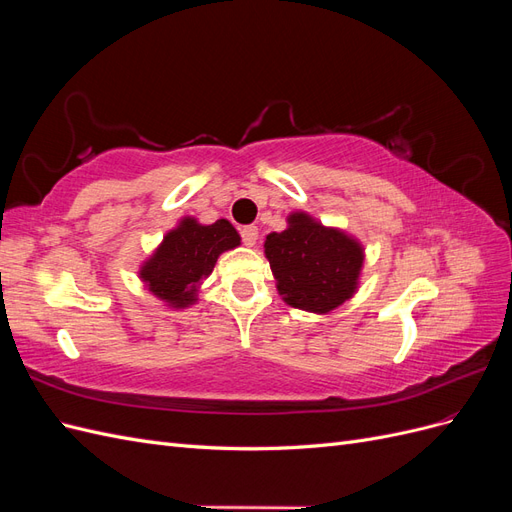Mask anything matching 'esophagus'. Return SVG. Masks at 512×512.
Listing matches in <instances>:
<instances>
[{
	"mask_svg": "<svg viewBox=\"0 0 512 512\" xmlns=\"http://www.w3.org/2000/svg\"><path fill=\"white\" fill-rule=\"evenodd\" d=\"M241 239L245 245H254L256 239H258V228L256 226H243L241 230Z\"/></svg>",
	"mask_w": 512,
	"mask_h": 512,
	"instance_id": "34e87169",
	"label": "esophagus"
}]
</instances>
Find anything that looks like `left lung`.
<instances>
[{
	"mask_svg": "<svg viewBox=\"0 0 512 512\" xmlns=\"http://www.w3.org/2000/svg\"><path fill=\"white\" fill-rule=\"evenodd\" d=\"M288 224L284 232H271L265 241L277 290L292 307L331 312L356 290L363 265L361 245L305 213L290 215Z\"/></svg>",
	"mask_w": 512,
	"mask_h": 512,
	"instance_id": "8db88e82",
	"label": "left lung"
}]
</instances>
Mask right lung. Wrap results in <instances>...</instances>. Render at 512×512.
I'll return each instance as SVG.
<instances>
[{
  "label": "right lung",
  "instance_id": "obj_1",
  "mask_svg": "<svg viewBox=\"0 0 512 512\" xmlns=\"http://www.w3.org/2000/svg\"><path fill=\"white\" fill-rule=\"evenodd\" d=\"M239 243L241 237L226 220L211 226L183 220L177 230L164 237L153 258L145 262L141 277L156 297L175 307H185L196 299V286L211 275L218 256Z\"/></svg>",
  "mask_w": 512,
  "mask_h": 512
}]
</instances>
